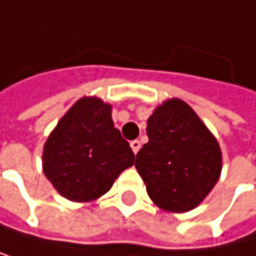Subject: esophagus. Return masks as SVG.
Wrapping results in <instances>:
<instances>
[{"instance_id": "obj_1", "label": "esophagus", "mask_w": 256, "mask_h": 256, "mask_svg": "<svg viewBox=\"0 0 256 256\" xmlns=\"http://www.w3.org/2000/svg\"><path fill=\"white\" fill-rule=\"evenodd\" d=\"M131 150L134 151V154H138V151L140 150V140H131Z\"/></svg>"}]
</instances>
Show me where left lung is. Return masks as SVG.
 I'll return each mask as SVG.
<instances>
[{"label": "left lung", "mask_w": 256, "mask_h": 256, "mask_svg": "<svg viewBox=\"0 0 256 256\" xmlns=\"http://www.w3.org/2000/svg\"><path fill=\"white\" fill-rule=\"evenodd\" d=\"M148 142L136 156L148 196L166 212L193 210L216 186L222 168L218 140L180 98L159 105L146 122Z\"/></svg>", "instance_id": "left-lung-1"}]
</instances>
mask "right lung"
<instances>
[{
  "label": "right lung",
  "instance_id": "add662e5",
  "mask_svg": "<svg viewBox=\"0 0 256 256\" xmlns=\"http://www.w3.org/2000/svg\"><path fill=\"white\" fill-rule=\"evenodd\" d=\"M134 164L130 144L114 128L111 105L83 97L60 118L43 150V172L62 196L90 202L105 194Z\"/></svg>",
  "mask_w": 256,
  "mask_h": 256
}]
</instances>
